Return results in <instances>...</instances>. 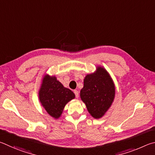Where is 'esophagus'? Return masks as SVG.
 Returning <instances> with one entry per match:
<instances>
[{"mask_svg":"<svg viewBox=\"0 0 155 155\" xmlns=\"http://www.w3.org/2000/svg\"><path fill=\"white\" fill-rule=\"evenodd\" d=\"M73 92H74V93L75 94L76 98H78V97H79V92H78V91H76V90H75Z\"/></svg>","mask_w":155,"mask_h":155,"instance_id":"1","label":"esophagus"}]
</instances>
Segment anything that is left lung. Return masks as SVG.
<instances>
[{
    "label": "left lung",
    "mask_w": 155,
    "mask_h": 155,
    "mask_svg": "<svg viewBox=\"0 0 155 155\" xmlns=\"http://www.w3.org/2000/svg\"><path fill=\"white\" fill-rule=\"evenodd\" d=\"M114 97V83L104 67H97L95 72L86 75L80 98L93 118L103 117L112 105Z\"/></svg>",
    "instance_id": "1"
}]
</instances>
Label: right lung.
I'll use <instances>...</instances> for the list:
<instances>
[{"label":"right lung","instance_id":"obj_1","mask_svg":"<svg viewBox=\"0 0 155 155\" xmlns=\"http://www.w3.org/2000/svg\"><path fill=\"white\" fill-rule=\"evenodd\" d=\"M75 94L57 80L56 76L45 74L39 91V99L49 115L55 119L61 117L68 102L75 98Z\"/></svg>","mask_w":155,"mask_h":155}]
</instances>
